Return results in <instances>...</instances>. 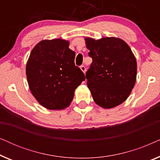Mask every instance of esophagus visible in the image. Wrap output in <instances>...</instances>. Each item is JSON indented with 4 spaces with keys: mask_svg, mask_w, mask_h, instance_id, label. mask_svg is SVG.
<instances>
[{
    "mask_svg": "<svg viewBox=\"0 0 160 160\" xmlns=\"http://www.w3.org/2000/svg\"><path fill=\"white\" fill-rule=\"evenodd\" d=\"M80 69L82 70L83 73H85V72H86V68H85L84 65H82V66H80Z\"/></svg>",
    "mask_w": 160,
    "mask_h": 160,
    "instance_id": "34e87169",
    "label": "esophagus"
}]
</instances>
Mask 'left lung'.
Instances as JSON below:
<instances>
[{"label":"left lung","instance_id":"8db88e82","mask_svg":"<svg viewBox=\"0 0 160 160\" xmlns=\"http://www.w3.org/2000/svg\"><path fill=\"white\" fill-rule=\"evenodd\" d=\"M92 62L86 73L94 101L109 109L125 101L136 82L137 62L128 43L116 37L84 38Z\"/></svg>","mask_w":160,"mask_h":160}]
</instances>
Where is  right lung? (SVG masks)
I'll return each mask as SVG.
<instances>
[{"label": "right lung", "mask_w": 160, "mask_h": 160, "mask_svg": "<svg viewBox=\"0 0 160 160\" xmlns=\"http://www.w3.org/2000/svg\"><path fill=\"white\" fill-rule=\"evenodd\" d=\"M75 52L64 39L43 40L30 52L26 65L30 90L37 101L49 110L70 106L75 89L85 76L74 63Z\"/></svg>", "instance_id": "add662e5"}]
</instances>
